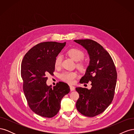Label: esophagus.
Returning <instances> with one entry per match:
<instances>
[{
  "label": "esophagus",
  "instance_id": "esophagus-1",
  "mask_svg": "<svg viewBox=\"0 0 134 134\" xmlns=\"http://www.w3.org/2000/svg\"><path fill=\"white\" fill-rule=\"evenodd\" d=\"M70 89L71 91H73L75 90V87L73 86H70Z\"/></svg>",
  "mask_w": 134,
  "mask_h": 134
}]
</instances>
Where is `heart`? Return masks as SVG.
<instances>
[{"instance_id":"heart-1","label":"heart","mask_w":134,"mask_h":134,"mask_svg":"<svg viewBox=\"0 0 134 134\" xmlns=\"http://www.w3.org/2000/svg\"><path fill=\"white\" fill-rule=\"evenodd\" d=\"M68 55L75 62H80L76 64V66L81 70H84L86 69V64L83 62L80 61L84 59V52L77 48H71L67 51ZM62 57L60 55H58L55 60L54 65L56 68H59L62 65ZM78 73L75 71H64L60 75V78L64 82L72 84L74 83L75 79L78 77Z\"/></svg>"}]
</instances>
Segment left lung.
I'll use <instances>...</instances> for the list:
<instances>
[{"label":"left lung","mask_w":134,"mask_h":134,"mask_svg":"<svg viewBox=\"0 0 134 134\" xmlns=\"http://www.w3.org/2000/svg\"><path fill=\"white\" fill-rule=\"evenodd\" d=\"M74 41L88 51L90 63L80 83L91 82V90L76 87L79 98L76 107L81 114L92 117L104 112L112 102L115 95L117 71L111 56L100 44L90 39Z\"/></svg>","instance_id":"left-lung-1"}]
</instances>
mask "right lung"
Here are the masks:
<instances>
[{"label": "right lung", "mask_w": 134, "mask_h": 134, "mask_svg": "<svg viewBox=\"0 0 134 134\" xmlns=\"http://www.w3.org/2000/svg\"><path fill=\"white\" fill-rule=\"evenodd\" d=\"M66 42H43L28 51L21 64L23 89L28 106L36 114L51 118L57 115L61 100L70 92L66 83L59 82L52 88L47 86V75L53 74L54 63Z\"/></svg>", "instance_id": "1"}]
</instances>
